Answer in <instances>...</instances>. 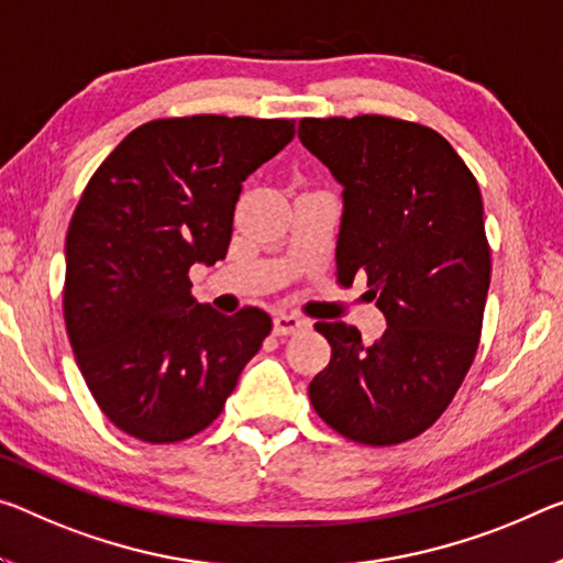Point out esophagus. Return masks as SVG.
<instances>
[{
	"instance_id": "obj_1",
	"label": "esophagus",
	"mask_w": 563,
	"mask_h": 563,
	"mask_svg": "<svg viewBox=\"0 0 563 563\" xmlns=\"http://www.w3.org/2000/svg\"><path fill=\"white\" fill-rule=\"evenodd\" d=\"M302 328H306V320L292 313H278L273 318L275 335H290V333H298Z\"/></svg>"
}]
</instances>
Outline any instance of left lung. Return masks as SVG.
<instances>
[{
	"label": "left lung",
	"mask_w": 563,
	"mask_h": 563,
	"mask_svg": "<svg viewBox=\"0 0 563 563\" xmlns=\"http://www.w3.org/2000/svg\"><path fill=\"white\" fill-rule=\"evenodd\" d=\"M298 137L343 185L338 280L368 275L386 333L316 323L330 363L310 380L316 413L345 439L394 445L439 421L474 363L490 250L476 177L449 140L383 114L306 118Z\"/></svg>",
	"instance_id": "1"
}]
</instances>
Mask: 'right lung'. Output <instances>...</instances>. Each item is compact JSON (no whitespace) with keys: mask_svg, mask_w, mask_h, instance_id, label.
I'll use <instances>...</instances> for the list:
<instances>
[{"mask_svg":"<svg viewBox=\"0 0 563 563\" xmlns=\"http://www.w3.org/2000/svg\"><path fill=\"white\" fill-rule=\"evenodd\" d=\"M292 135L296 120H153L87 183L67 230L65 325L89 394L132 439L205 431L271 333L261 308L195 300L187 273L225 257L243 183Z\"/></svg>","mask_w":563,"mask_h":563,"instance_id":"add662e5","label":"right lung"}]
</instances>
